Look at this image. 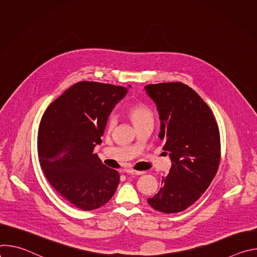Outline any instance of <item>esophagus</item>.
<instances>
[{"label":"esophagus","instance_id":"1","mask_svg":"<svg viewBox=\"0 0 257 257\" xmlns=\"http://www.w3.org/2000/svg\"><path fill=\"white\" fill-rule=\"evenodd\" d=\"M127 173H129V174H131V175H142V174H144L145 172H143V171H135V170H127L126 171Z\"/></svg>","mask_w":257,"mask_h":257}]
</instances>
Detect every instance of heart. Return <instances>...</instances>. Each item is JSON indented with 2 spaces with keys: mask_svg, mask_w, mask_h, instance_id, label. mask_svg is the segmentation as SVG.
Masks as SVG:
<instances>
[{
  "mask_svg": "<svg viewBox=\"0 0 257 257\" xmlns=\"http://www.w3.org/2000/svg\"><path fill=\"white\" fill-rule=\"evenodd\" d=\"M128 114L136 127H138L139 125H141L145 122H150V121L153 122V120H154L153 111L144 103H136V104L132 105L129 108ZM115 125H116V117L111 116L108 118V121H107V128L113 129Z\"/></svg>",
  "mask_w": 257,
  "mask_h": 257,
  "instance_id": "obj_1",
  "label": "heart"
}]
</instances>
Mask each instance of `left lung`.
<instances>
[{
	"label": "left lung",
	"instance_id": "obj_1",
	"mask_svg": "<svg viewBox=\"0 0 257 257\" xmlns=\"http://www.w3.org/2000/svg\"><path fill=\"white\" fill-rule=\"evenodd\" d=\"M145 90L157 104L159 137L172 160L169 174L162 177V188L148 202L164 213L180 212L205 192L217 172L218 126L209 106L184 83L149 84Z\"/></svg>",
	"mask_w": 257,
	"mask_h": 257
}]
</instances>
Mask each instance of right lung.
I'll return each instance as SVG.
<instances>
[{"label":"right lung","mask_w":257,"mask_h":257,"mask_svg":"<svg viewBox=\"0 0 257 257\" xmlns=\"http://www.w3.org/2000/svg\"><path fill=\"white\" fill-rule=\"evenodd\" d=\"M127 91L112 84L77 82L43 115L38 137L41 167L54 189L77 208L102 206L119 185V173L104 166L93 149Z\"/></svg>","instance_id":"right-lung-1"}]
</instances>
